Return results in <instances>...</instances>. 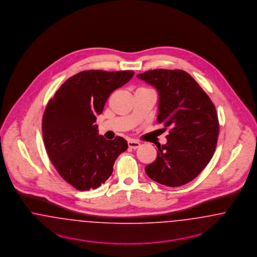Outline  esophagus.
I'll return each mask as SVG.
<instances>
[{"mask_svg":"<svg viewBox=\"0 0 257 257\" xmlns=\"http://www.w3.org/2000/svg\"><path fill=\"white\" fill-rule=\"evenodd\" d=\"M127 144H128V147L131 149H134V150H136V149H138L140 147V143H138V142H136L134 140H128Z\"/></svg>","mask_w":257,"mask_h":257,"instance_id":"1","label":"esophagus"}]
</instances>
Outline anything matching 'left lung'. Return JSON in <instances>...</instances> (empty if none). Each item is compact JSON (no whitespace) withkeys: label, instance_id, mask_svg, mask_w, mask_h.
I'll return each instance as SVG.
<instances>
[{"label":"left lung","instance_id":"left-lung-1","mask_svg":"<svg viewBox=\"0 0 257 257\" xmlns=\"http://www.w3.org/2000/svg\"><path fill=\"white\" fill-rule=\"evenodd\" d=\"M159 95L157 122L169 127L167 143L146 166L150 179L169 187L197 178L211 160L219 135L216 108L198 82L182 70L156 69L137 75Z\"/></svg>","mask_w":257,"mask_h":257}]
</instances>
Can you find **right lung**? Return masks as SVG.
Here are the masks:
<instances>
[{"instance_id": "obj_1", "label": "right lung", "mask_w": 257, "mask_h": 257, "mask_svg": "<svg viewBox=\"0 0 257 257\" xmlns=\"http://www.w3.org/2000/svg\"><path fill=\"white\" fill-rule=\"evenodd\" d=\"M134 75V71H82L68 78L49 100L42 118L45 148L60 177L76 189L98 188L126 151L123 137L104 139L95 122L109 95Z\"/></svg>"}]
</instances>
